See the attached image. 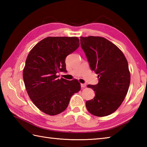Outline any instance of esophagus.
Instances as JSON below:
<instances>
[{
	"label": "esophagus",
	"instance_id": "obj_1",
	"mask_svg": "<svg viewBox=\"0 0 147 147\" xmlns=\"http://www.w3.org/2000/svg\"><path fill=\"white\" fill-rule=\"evenodd\" d=\"M86 84H81V87H82V88H86Z\"/></svg>",
	"mask_w": 147,
	"mask_h": 147
}]
</instances>
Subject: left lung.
Wrapping results in <instances>:
<instances>
[{"mask_svg":"<svg viewBox=\"0 0 147 147\" xmlns=\"http://www.w3.org/2000/svg\"><path fill=\"white\" fill-rule=\"evenodd\" d=\"M80 42L91 69L98 78L97 85H87L94 90L95 96L86 102V107L96 116H107L119 107L128 91V63L121 50L104 37L81 36Z\"/></svg>","mask_w":147,"mask_h":147,"instance_id":"1","label":"left lung"}]
</instances>
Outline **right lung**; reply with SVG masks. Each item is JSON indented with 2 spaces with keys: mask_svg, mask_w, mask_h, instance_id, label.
<instances>
[{
  "mask_svg": "<svg viewBox=\"0 0 147 147\" xmlns=\"http://www.w3.org/2000/svg\"><path fill=\"white\" fill-rule=\"evenodd\" d=\"M76 36H49L31 50L26 58L23 76L28 94L36 107L55 115L65 111L74 93L81 89L76 80L59 79L65 72V59L79 47Z\"/></svg>",
  "mask_w": 147,
  "mask_h": 147,
  "instance_id": "1",
  "label": "right lung"
}]
</instances>
